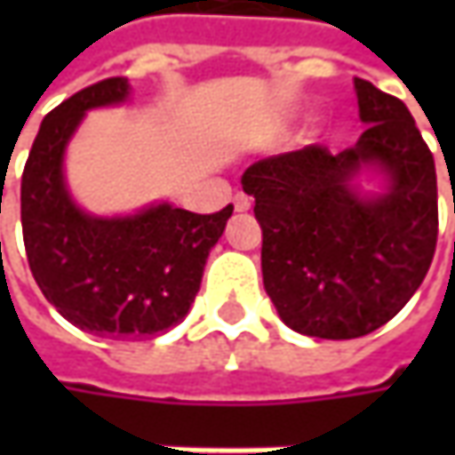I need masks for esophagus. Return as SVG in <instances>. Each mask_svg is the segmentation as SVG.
Listing matches in <instances>:
<instances>
[{
  "label": "esophagus",
  "mask_w": 455,
  "mask_h": 455,
  "mask_svg": "<svg viewBox=\"0 0 455 455\" xmlns=\"http://www.w3.org/2000/svg\"><path fill=\"white\" fill-rule=\"evenodd\" d=\"M233 204H235L237 212H248L251 210V197L245 192H237L235 197H233Z\"/></svg>",
  "instance_id": "obj_1"
}]
</instances>
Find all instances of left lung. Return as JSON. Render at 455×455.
Here are the masks:
<instances>
[{
    "mask_svg": "<svg viewBox=\"0 0 455 455\" xmlns=\"http://www.w3.org/2000/svg\"><path fill=\"white\" fill-rule=\"evenodd\" d=\"M355 147L319 144L245 169L263 230V286L281 322L319 339H357L387 323L423 283L438 240L435 162L408 106L355 78ZM375 173L379 193L358 187Z\"/></svg>",
    "mask_w": 455,
    "mask_h": 455,
    "instance_id": "left-lung-1",
    "label": "left lung"
}]
</instances>
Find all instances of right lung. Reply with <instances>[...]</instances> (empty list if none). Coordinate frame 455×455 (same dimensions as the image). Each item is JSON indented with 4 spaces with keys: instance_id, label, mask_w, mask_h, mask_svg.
I'll return each instance as SVG.
<instances>
[{
    "instance_id": "1",
    "label": "right lung",
    "mask_w": 455,
    "mask_h": 455,
    "mask_svg": "<svg viewBox=\"0 0 455 455\" xmlns=\"http://www.w3.org/2000/svg\"><path fill=\"white\" fill-rule=\"evenodd\" d=\"M129 78L88 85L44 116L22 174V233L29 271L44 299L83 331L139 339L187 316L207 255L233 215H195L154 202L133 215L103 218L73 200L65 149L93 108L118 106Z\"/></svg>"
}]
</instances>
